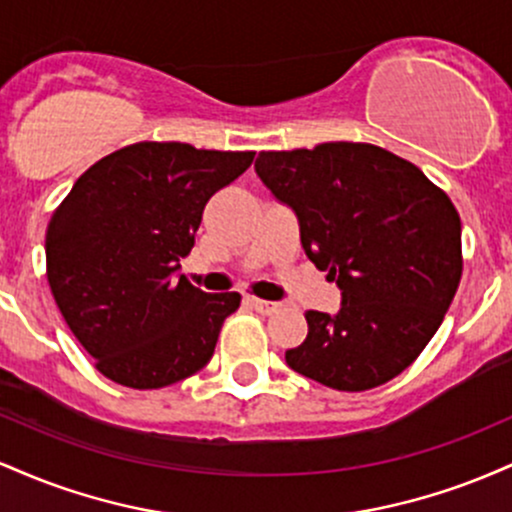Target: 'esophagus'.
Returning a JSON list of instances; mask_svg holds the SVG:
<instances>
[{
  "mask_svg": "<svg viewBox=\"0 0 512 512\" xmlns=\"http://www.w3.org/2000/svg\"><path fill=\"white\" fill-rule=\"evenodd\" d=\"M245 303H248L252 310H257V313H262V315H272L276 310V303L262 301V298H255V296H245Z\"/></svg>",
  "mask_w": 512,
  "mask_h": 512,
  "instance_id": "obj_1",
  "label": "esophagus"
}]
</instances>
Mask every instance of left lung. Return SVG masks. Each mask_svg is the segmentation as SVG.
<instances>
[{"mask_svg":"<svg viewBox=\"0 0 512 512\" xmlns=\"http://www.w3.org/2000/svg\"><path fill=\"white\" fill-rule=\"evenodd\" d=\"M257 175L296 211L301 245L342 289L337 315L308 310L286 363L339 392L397 378L448 313L462 276V223L414 163L373 144L262 151Z\"/></svg>","mask_w":512,"mask_h":512,"instance_id":"8db88e82","label":"left lung"}]
</instances>
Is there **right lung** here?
<instances>
[{"mask_svg":"<svg viewBox=\"0 0 512 512\" xmlns=\"http://www.w3.org/2000/svg\"><path fill=\"white\" fill-rule=\"evenodd\" d=\"M255 151L139 142L93 163L45 233L57 308L96 370L132 390L190 378L214 356L240 293H204L178 276L209 197Z\"/></svg>","mask_w":512,"mask_h":512,"instance_id":"1","label":"right lung"}]
</instances>
